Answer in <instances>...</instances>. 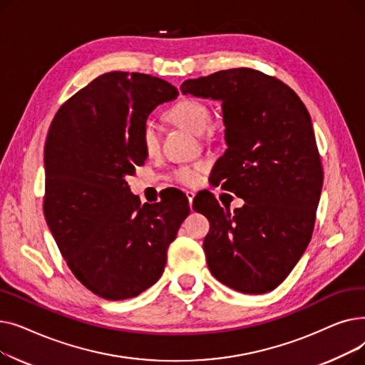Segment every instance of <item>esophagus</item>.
<instances>
[{"label": "esophagus", "mask_w": 365, "mask_h": 365, "mask_svg": "<svg viewBox=\"0 0 365 365\" xmlns=\"http://www.w3.org/2000/svg\"><path fill=\"white\" fill-rule=\"evenodd\" d=\"M194 197H195V194L192 192V190H186V198L189 201V207L190 208H192V204H194Z\"/></svg>", "instance_id": "esophagus-1"}]
</instances>
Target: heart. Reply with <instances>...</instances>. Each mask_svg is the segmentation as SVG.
I'll return each instance as SVG.
<instances>
[{
	"instance_id": "obj_1",
	"label": "heart",
	"mask_w": 365,
	"mask_h": 365,
	"mask_svg": "<svg viewBox=\"0 0 365 365\" xmlns=\"http://www.w3.org/2000/svg\"><path fill=\"white\" fill-rule=\"evenodd\" d=\"M168 117L175 123L197 134L205 133L213 121V112L210 106L198 99H183L173 105L168 110ZM142 146L148 153H155L160 149L161 134L158 124L153 118L145 120L140 130ZM205 170V164L197 163L190 165H180L170 173V179L183 186H194L200 182Z\"/></svg>"
}]
</instances>
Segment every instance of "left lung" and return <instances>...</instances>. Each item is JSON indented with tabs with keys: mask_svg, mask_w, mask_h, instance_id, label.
I'll return each instance as SVG.
<instances>
[{
	"mask_svg": "<svg viewBox=\"0 0 365 365\" xmlns=\"http://www.w3.org/2000/svg\"><path fill=\"white\" fill-rule=\"evenodd\" d=\"M183 94L222 101L227 149L216 180L242 198L234 213L210 195L194 205L207 216L210 272L244 294H263L289 277L308 247L322 189L311 115L275 76L250 68L186 80Z\"/></svg>",
	"mask_w": 365,
	"mask_h": 365,
	"instance_id": "8db88e82",
	"label": "left lung"
}]
</instances>
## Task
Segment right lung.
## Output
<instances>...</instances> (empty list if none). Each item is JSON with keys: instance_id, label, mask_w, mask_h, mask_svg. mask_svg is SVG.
<instances>
[{"instance_id": "add662e5", "label": "right lung", "mask_w": 365, "mask_h": 365, "mask_svg": "<svg viewBox=\"0 0 365 365\" xmlns=\"http://www.w3.org/2000/svg\"><path fill=\"white\" fill-rule=\"evenodd\" d=\"M178 96L157 76L113 71L76 91L50 124L44 216L75 278L102 299H130L155 284L190 212L180 194L175 205L142 204L125 182L148 157L142 124Z\"/></svg>"}]
</instances>
